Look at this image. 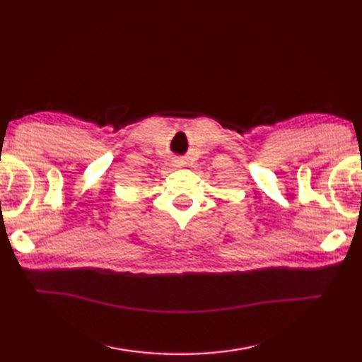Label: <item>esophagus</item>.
I'll use <instances>...</instances> for the list:
<instances>
[{
	"label": "esophagus",
	"mask_w": 362,
	"mask_h": 362,
	"mask_svg": "<svg viewBox=\"0 0 362 362\" xmlns=\"http://www.w3.org/2000/svg\"><path fill=\"white\" fill-rule=\"evenodd\" d=\"M180 163H182V161H180Z\"/></svg>",
	"instance_id": "esophagus-1"
}]
</instances>
